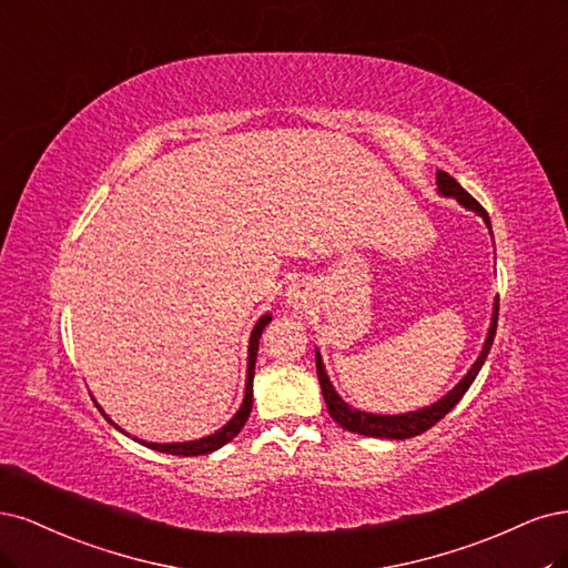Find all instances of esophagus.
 <instances>
[{
  "mask_svg": "<svg viewBox=\"0 0 568 568\" xmlns=\"http://www.w3.org/2000/svg\"><path fill=\"white\" fill-rule=\"evenodd\" d=\"M285 297L292 308H302L308 302V287L304 283H292L285 292Z\"/></svg>",
  "mask_w": 568,
  "mask_h": 568,
  "instance_id": "1",
  "label": "esophagus"
}]
</instances>
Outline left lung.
<instances>
[{
	"label": "left lung",
	"mask_w": 568,
	"mask_h": 568,
	"mask_svg": "<svg viewBox=\"0 0 568 568\" xmlns=\"http://www.w3.org/2000/svg\"><path fill=\"white\" fill-rule=\"evenodd\" d=\"M436 186H438V193L446 195V197H455L457 203H460L463 207L477 212L486 226L490 229V219H488V212L474 200L457 181L438 170L436 172ZM498 297H496V304H493V316H490V327H488V337L484 342V349L479 354V358L474 361L471 368L467 371V375L455 384V387L442 398L436 400V404L427 406V408H419V410H413V413H400V415H375V413H365V410H358V408H352L349 404H344L342 396L335 392L333 382L327 379V373H325V365H323V358L321 354L316 352V371H318V382H321V389H323V398H325V406H327V413H331V417L335 419V423L339 427H344L346 432H354V434H363V436H377V438H410V436H417L427 432L429 427H434L438 419L446 417L457 400H460L465 396V392L469 389V384L474 382V377L479 375L481 365L490 352V344H493V337H496V327H498Z\"/></svg>",
	"instance_id": "obj_1"
}]
</instances>
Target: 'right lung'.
Here are the masks:
<instances>
[{
  "instance_id": "obj_1",
  "label": "right lung",
  "mask_w": 568,
  "mask_h": 568,
  "mask_svg": "<svg viewBox=\"0 0 568 568\" xmlns=\"http://www.w3.org/2000/svg\"><path fill=\"white\" fill-rule=\"evenodd\" d=\"M271 323V314H264L260 321H257V325H254V331H252V335H250V346H247V379H245V396H243V406H241V410H237L229 423L219 429V432H214V434H210V436H205V438H197V442H184V444H151V442H141V438H136L139 444H143V446H149V448H153V450H158V453H172V455H207V453H212V450H216V448H222V446H226L231 438L243 429V425L247 423V417H250V410H252V379H254V363H257V352H260V337H262V333H264V327ZM97 404V400H94ZM97 408L101 410V415L108 419V423L111 425H115L111 417H108L105 413H103V408L97 404ZM115 429H120L118 425H115ZM122 432V429H120Z\"/></svg>"
}]
</instances>
